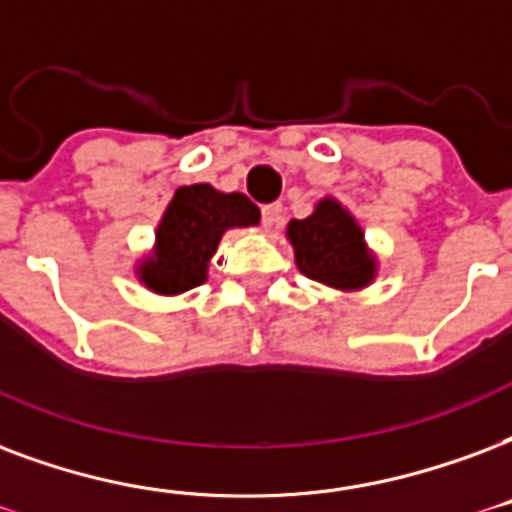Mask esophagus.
<instances>
[{
	"label": "esophagus",
	"mask_w": 512,
	"mask_h": 512,
	"mask_svg": "<svg viewBox=\"0 0 512 512\" xmlns=\"http://www.w3.org/2000/svg\"><path fill=\"white\" fill-rule=\"evenodd\" d=\"M282 222V204H268L263 206V225L265 230H273Z\"/></svg>",
	"instance_id": "obj_1"
}]
</instances>
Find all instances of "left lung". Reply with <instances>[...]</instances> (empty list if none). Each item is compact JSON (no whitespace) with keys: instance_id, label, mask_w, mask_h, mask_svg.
<instances>
[{"instance_id":"1","label":"left lung","mask_w":512,"mask_h":512,"mask_svg":"<svg viewBox=\"0 0 512 512\" xmlns=\"http://www.w3.org/2000/svg\"><path fill=\"white\" fill-rule=\"evenodd\" d=\"M300 273L333 290H362L376 279V257L357 220L335 198H322L306 220L287 225Z\"/></svg>"}]
</instances>
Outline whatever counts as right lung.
<instances>
[{
	"label": "right lung",
	"instance_id": "right-lung-1",
	"mask_svg": "<svg viewBox=\"0 0 512 512\" xmlns=\"http://www.w3.org/2000/svg\"><path fill=\"white\" fill-rule=\"evenodd\" d=\"M260 222V209L244 193H220L212 185L179 187L155 230V249L136 273L147 290L179 295L206 282L209 260L222 233Z\"/></svg>",
	"mask_w": 512,
	"mask_h": 512
}]
</instances>
